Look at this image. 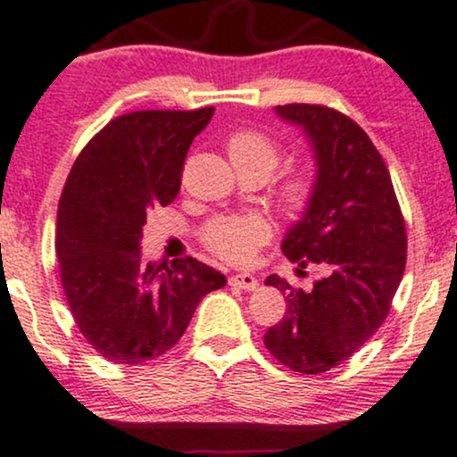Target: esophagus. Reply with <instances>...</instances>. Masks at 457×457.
<instances>
[{
	"label": "esophagus",
	"instance_id": "obj_1",
	"mask_svg": "<svg viewBox=\"0 0 457 457\" xmlns=\"http://www.w3.org/2000/svg\"><path fill=\"white\" fill-rule=\"evenodd\" d=\"M230 286H235V288L244 290V292H252L258 288V279L254 278L252 273H237V275H230L228 279Z\"/></svg>",
	"mask_w": 457,
	"mask_h": 457
}]
</instances>
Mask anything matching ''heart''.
<instances>
[{
    "instance_id": "1",
    "label": "heart",
    "mask_w": 457,
    "mask_h": 457,
    "mask_svg": "<svg viewBox=\"0 0 457 457\" xmlns=\"http://www.w3.org/2000/svg\"><path fill=\"white\" fill-rule=\"evenodd\" d=\"M228 156L235 169L247 167L258 169L264 176H271L273 169L279 165V145L269 135L258 131H237L228 137ZM313 179L307 171H295L286 178L279 190V203L288 213L305 210L312 199ZM269 237L267 224L261 218H218L205 228V244L213 254L235 264H245L256 256Z\"/></svg>"
}]
</instances>
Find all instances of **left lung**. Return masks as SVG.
<instances>
[{
  "mask_svg": "<svg viewBox=\"0 0 457 457\" xmlns=\"http://www.w3.org/2000/svg\"><path fill=\"white\" fill-rule=\"evenodd\" d=\"M303 129L312 145V199L288 228L281 252L298 264H318L312 290L279 275L264 284L286 295V315L264 345L296 373L318 375L345 362L384 324L407 262V233L384 159L352 118L324 105L275 108Z\"/></svg>",
  "mask_w": 457,
  "mask_h": 457,
  "instance_id": "left-lung-1",
  "label": "left lung"
}]
</instances>
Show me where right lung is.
Masks as SVG:
<instances>
[{
  "instance_id": "right-lung-1",
  "label": "right lung",
  "mask_w": 457,
  "mask_h": 457,
  "mask_svg": "<svg viewBox=\"0 0 457 457\" xmlns=\"http://www.w3.org/2000/svg\"><path fill=\"white\" fill-rule=\"evenodd\" d=\"M213 108L145 110L95 135L67 176L56 258L78 328L104 358L142 364L184 335L201 298L227 278L195 258L144 262L145 216L176 199L190 144Z\"/></svg>"
}]
</instances>
